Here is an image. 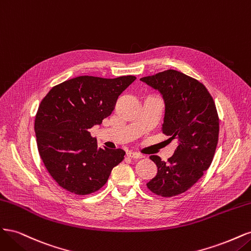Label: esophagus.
Wrapping results in <instances>:
<instances>
[{"label": "esophagus", "instance_id": "1", "mask_svg": "<svg viewBox=\"0 0 251 251\" xmlns=\"http://www.w3.org/2000/svg\"><path fill=\"white\" fill-rule=\"evenodd\" d=\"M126 156L130 157V158H134V159H138V158L142 157V155H140L139 153H136V151H127Z\"/></svg>", "mask_w": 251, "mask_h": 251}]
</instances>
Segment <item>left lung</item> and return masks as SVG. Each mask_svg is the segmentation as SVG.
I'll list each match as a JSON object with an SVG mask.
<instances>
[{"label":"left lung","instance_id":"8db88e82","mask_svg":"<svg viewBox=\"0 0 251 251\" xmlns=\"http://www.w3.org/2000/svg\"><path fill=\"white\" fill-rule=\"evenodd\" d=\"M140 80L162 95V132L178 142L168 162L156 155L150 157L158 171L147 186L158 196H177L191 188L214 159L219 138L216 104L200 81L176 70H166Z\"/></svg>","mask_w":251,"mask_h":251}]
</instances>
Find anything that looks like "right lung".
Returning a JSON list of instances; mask_svg holds the SVG:
<instances>
[{
	"instance_id": "add662e5",
	"label": "right lung",
	"mask_w": 251,
	"mask_h": 251,
	"mask_svg": "<svg viewBox=\"0 0 251 251\" xmlns=\"http://www.w3.org/2000/svg\"><path fill=\"white\" fill-rule=\"evenodd\" d=\"M135 76H78L53 87L37 110L34 132L42 160L59 186L76 195L101 188L126 151L97 147L90 128L111 115Z\"/></svg>"
}]
</instances>
